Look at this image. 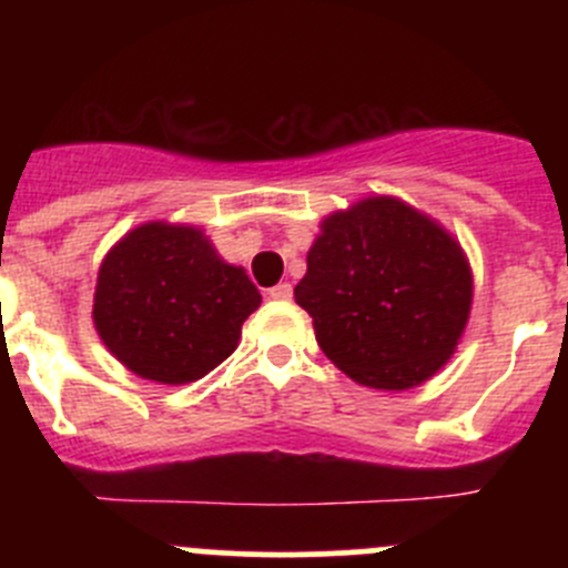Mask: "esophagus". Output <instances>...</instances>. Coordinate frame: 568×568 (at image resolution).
<instances>
[{"instance_id": "1", "label": "esophagus", "mask_w": 568, "mask_h": 568, "mask_svg": "<svg viewBox=\"0 0 568 568\" xmlns=\"http://www.w3.org/2000/svg\"><path fill=\"white\" fill-rule=\"evenodd\" d=\"M268 296H272L274 302H291L294 288H291V283H280V285H274V288H268Z\"/></svg>"}]
</instances>
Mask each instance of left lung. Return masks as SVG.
<instances>
[{
    "label": "left lung",
    "mask_w": 568,
    "mask_h": 568,
    "mask_svg": "<svg viewBox=\"0 0 568 568\" xmlns=\"http://www.w3.org/2000/svg\"><path fill=\"white\" fill-rule=\"evenodd\" d=\"M321 352L374 390H412L454 357L473 311L459 239L390 194L321 220L294 288Z\"/></svg>",
    "instance_id": "left-lung-1"
}]
</instances>
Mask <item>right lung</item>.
Wrapping results in <instances>:
<instances>
[{
    "instance_id": "1",
    "label": "right lung",
    "mask_w": 568,
    "mask_h": 568,
    "mask_svg": "<svg viewBox=\"0 0 568 568\" xmlns=\"http://www.w3.org/2000/svg\"><path fill=\"white\" fill-rule=\"evenodd\" d=\"M261 307L244 266L222 261L197 225L131 227L101 261L93 324L131 374L159 385L203 379L231 357Z\"/></svg>"
}]
</instances>
